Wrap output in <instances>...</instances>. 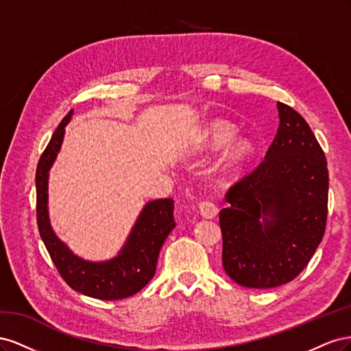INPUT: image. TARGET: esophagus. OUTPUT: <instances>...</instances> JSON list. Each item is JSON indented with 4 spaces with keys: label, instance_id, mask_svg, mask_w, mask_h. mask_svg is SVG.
Masks as SVG:
<instances>
[{
    "label": "esophagus",
    "instance_id": "1",
    "mask_svg": "<svg viewBox=\"0 0 351 351\" xmlns=\"http://www.w3.org/2000/svg\"><path fill=\"white\" fill-rule=\"evenodd\" d=\"M199 210L200 214L204 215L205 218H214L218 214V208L212 200H202L199 204Z\"/></svg>",
    "mask_w": 351,
    "mask_h": 351
}]
</instances>
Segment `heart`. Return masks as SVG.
<instances>
[{"instance_id": "obj_1", "label": "heart", "mask_w": 351, "mask_h": 351, "mask_svg": "<svg viewBox=\"0 0 351 351\" xmlns=\"http://www.w3.org/2000/svg\"><path fill=\"white\" fill-rule=\"evenodd\" d=\"M236 134V127L224 120H214L210 121L206 129L202 133V147L204 149H219L224 145H227ZM253 155V145L241 139L232 145L224 158V168L226 169H234L249 161Z\"/></svg>"}]
</instances>
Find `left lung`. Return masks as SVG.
<instances>
[{
  "label": "left lung",
  "mask_w": 351,
  "mask_h": 351,
  "mask_svg": "<svg viewBox=\"0 0 351 351\" xmlns=\"http://www.w3.org/2000/svg\"><path fill=\"white\" fill-rule=\"evenodd\" d=\"M277 107L280 127L267 155L228 189V208L219 212L222 267L247 289L294 280L312 259L326 226L325 154L299 112L282 102Z\"/></svg>",
  "instance_id": "8db88e82"
}]
</instances>
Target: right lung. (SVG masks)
I'll list each match as a JSON object with an SVG mask.
<instances>
[{
    "label": "right lung",
    "mask_w": 351,
    "mask_h": 351,
    "mask_svg": "<svg viewBox=\"0 0 351 351\" xmlns=\"http://www.w3.org/2000/svg\"><path fill=\"white\" fill-rule=\"evenodd\" d=\"M70 111L52 134L36 167V221L39 234L60 275L73 290L99 300H120L141 291L156 271L158 254L176 227L174 200L158 199L147 204L119 256L93 263L82 261L62 244L48 218V171L60 151Z\"/></svg>",
    "instance_id": "1"
}]
</instances>
